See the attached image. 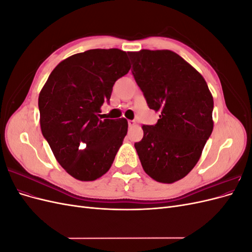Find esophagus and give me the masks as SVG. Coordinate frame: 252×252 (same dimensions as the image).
<instances>
[{
  "mask_svg": "<svg viewBox=\"0 0 252 252\" xmlns=\"http://www.w3.org/2000/svg\"><path fill=\"white\" fill-rule=\"evenodd\" d=\"M135 125V122L134 121H132V120H129L128 121V126L129 127H133Z\"/></svg>",
  "mask_w": 252,
  "mask_h": 252,
  "instance_id": "esophagus-1",
  "label": "esophagus"
}]
</instances>
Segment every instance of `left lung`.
Segmentation results:
<instances>
[{
    "label": "left lung",
    "instance_id": "1",
    "mask_svg": "<svg viewBox=\"0 0 252 252\" xmlns=\"http://www.w3.org/2000/svg\"><path fill=\"white\" fill-rule=\"evenodd\" d=\"M132 74L156 125H143L134 147L144 171L171 184L192 170L213 129V97L202 74L171 50L128 52Z\"/></svg>",
    "mask_w": 252,
    "mask_h": 252
}]
</instances>
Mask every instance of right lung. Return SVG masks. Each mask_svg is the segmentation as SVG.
Returning a JSON list of instances; mask_svg holds the SVG:
<instances>
[{
  "instance_id": "right-lung-1",
  "label": "right lung",
  "mask_w": 252,
  "mask_h": 252,
  "mask_svg": "<svg viewBox=\"0 0 252 252\" xmlns=\"http://www.w3.org/2000/svg\"><path fill=\"white\" fill-rule=\"evenodd\" d=\"M129 69L125 51L90 49L62 61L43 86L42 133L59 164L74 179L94 181L110 169L128 122L102 120L98 113L110 100L114 83Z\"/></svg>"
}]
</instances>
